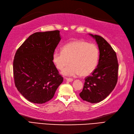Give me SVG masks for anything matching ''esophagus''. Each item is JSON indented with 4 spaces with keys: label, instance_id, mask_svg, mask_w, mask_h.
Masks as SVG:
<instances>
[{
    "label": "esophagus",
    "instance_id": "esophagus-1",
    "mask_svg": "<svg viewBox=\"0 0 134 134\" xmlns=\"http://www.w3.org/2000/svg\"><path fill=\"white\" fill-rule=\"evenodd\" d=\"M66 80L68 82H72L73 81V80L72 79H70V78H65Z\"/></svg>",
    "mask_w": 134,
    "mask_h": 134
}]
</instances>
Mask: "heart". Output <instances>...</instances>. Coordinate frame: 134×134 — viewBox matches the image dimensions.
<instances>
[{"instance_id":"b5f03b06","label":"heart","mask_w":134,"mask_h":134,"mask_svg":"<svg viewBox=\"0 0 134 134\" xmlns=\"http://www.w3.org/2000/svg\"><path fill=\"white\" fill-rule=\"evenodd\" d=\"M53 61L58 70H62L69 63V66L62 70L64 76H87L93 73L97 66L99 49L97 45L84 41H75L67 43L62 50H55Z\"/></svg>"}]
</instances>
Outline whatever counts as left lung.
Returning <instances> with one entry per match:
<instances>
[{"instance_id": "8db88e82", "label": "left lung", "mask_w": 134, "mask_h": 134, "mask_svg": "<svg viewBox=\"0 0 134 134\" xmlns=\"http://www.w3.org/2000/svg\"><path fill=\"white\" fill-rule=\"evenodd\" d=\"M90 35L96 40L99 47V64L91 75L85 78L80 96L87 102L97 103L105 99L115 88L119 65L116 54L107 41L100 35Z\"/></svg>"}]
</instances>
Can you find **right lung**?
Returning a JSON list of instances; mask_svg holds the SVG:
<instances>
[{"instance_id":"right-lung-1","label":"right lung","mask_w":134,"mask_h":134,"mask_svg":"<svg viewBox=\"0 0 134 134\" xmlns=\"http://www.w3.org/2000/svg\"><path fill=\"white\" fill-rule=\"evenodd\" d=\"M60 40L59 30L35 32L17 50L13 62L15 85L29 102H48L63 81L52 59Z\"/></svg>"}]
</instances>
